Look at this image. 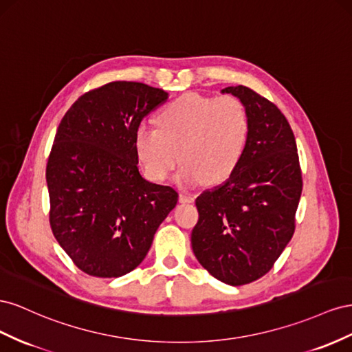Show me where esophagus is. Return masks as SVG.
<instances>
[{"instance_id": "obj_1", "label": "esophagus", "mask_w": 352, "mask_h": 352, "mask_svg": "<svg viewBox=\"0 0 352 352\" xmlns=\"http://www.w3.org/2000/svg\"><path fill=\"white\" fill-rule=\"evenodd\" d=\"M193 200H195L193 195H190V193H187V192H182V193H179V202H183V204H192Z\"/></svg>"}]
</instances>
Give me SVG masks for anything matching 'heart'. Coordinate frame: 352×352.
<instances>
[{
    "label": "heart",
    "instance_id": "heart-1",
    "mask_svg": "<svg viewBox=\"0 0 352 352\" xmlns=\"http://www.w3.org/2000/svg\"><path fill=\"white\" fill-rule=\"evenodd\" d=\"M156 125L137 128L134 148L140 164L150 179L162 182L182 159L186 165L177 183L186 187L205 179L209 184L224 182L237 168L249 137L248 110L234 96H183L157 115Z\"/></svg>",
    "mask_w": 352,
    "mask_h": 352
}]
</instances>
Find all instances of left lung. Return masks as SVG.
Listing matches in <instances>:
<instances>
[{
    "mask_svg": "<svg viewBox=\"0 0 352 352\" xmlns=\"http://www.w3.org/2000/svg\"><path fill=\"white\" fill-rule=\"evenodd\" d=\"M221 93L245 104L249 137L233 174L197 196L192 248L209 274L242 286L267 274L292 239L302 174L294 131L274 103L243 85Z\"/></svg>",
    "mask_w": 352,
    "mask_h": 352,
    "instance_id": "left-lung-1",
    "label": "left lung"
}]
</instances>
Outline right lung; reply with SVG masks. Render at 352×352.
Returning <instances> with one entry per match:
<instances>
[{
    "instance_id": "1",
    "label": "right lung",
    "mask_w": 352,
    "mask_h": 352,
    "mask_svg": "<svg viewBox=\"0 0 352 352\" xmlns=\"http://www.w3.org/2000/svg\"><path fill=\"white\" fill-rule=\"evenodd\" d=\"M168 93L115 81L79 97L60 122L47 162L50 226L84 273L120 277L142 264L177 205L169 186L138 170L137 128Z\"/></svg>"
}]
</instances>
